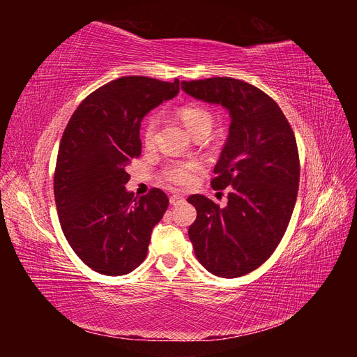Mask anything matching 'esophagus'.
Segmentation results:
<instances>
[{
	"label": "esophagus",
	"instance_id": "1",
	"mask_svg": "<svg viewBox=\"0 0 357 357\" xmlns=\"http://www.w3.org/2000/svg\"><path fill=\"white\" fill-rule=\"evenodd\" d=\"M183 201H185V198H183L181 195H178V193H174V195L169 197V204L171 205H178Z\"/></svg>",
	"mask_w": 357,
	"mask_h": 357
}]
</instances>
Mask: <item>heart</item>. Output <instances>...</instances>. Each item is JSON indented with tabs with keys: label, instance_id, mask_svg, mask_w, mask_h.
Segmentation results:
<instances>
[{
	"label": "heart",
	"instance_id": "1",
	"mask_svg": "<svg viewBox=\"0 0 357 357\" xmlns=\"http://www.w3.org/2000/svg\"><path fill=\"white\" fill-rule=\"evenodd\" d=\"M178 117L193 137L208 135L214 125V114L199 102L183 104L178 109ZM156 119H147L143 128V143L147 149H152L156 143ZM201 168L202 164L199 160H172L162 169V176L171 185L189 188L195 183Z\"/></svg>",
	"mask_w": 357,
	"mask_h": 357
}]
</instances>
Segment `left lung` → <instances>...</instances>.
<instances>
[{
  "label": "left lung",
  "instance_id": "obj_1",
  "mask_svg": "<svg viewBox=\"0 0 357 357\" xmlns=\"http://www.w3.org/2000/svg\"><path fill=\"white\" fill-rule=\"evenodd\" d=\"M181 89L229 110L231 126L211 188H228V205L202 195L189 238L201 265L218 277L255 271L274 253L287 229L299 188L296 138L277 102L256 86L232 77L181 82Z\"/></svg>",
  "mask_w": 357,
  "mask_h": 357
}]
</instances>
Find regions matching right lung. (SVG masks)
<instances>
[{
	"instance_id": "add662e5",
	"label": "right lung",
	"mask_w": 357,
	"mask_h": 357,
	"mask_svg": "<svg viewBox=\"0 0 357 357\" xmlns=\"http://www.w3.org/2000/svg\"><path fill=\"white\" fill-rule=\"evenodd\" d=\"M180 80L128 75L80 102L62 134L53 192L63 235L74 253L104 275L134 271L147 256L153 226L168 208L158 188L138 198L126 192L129 160L142 155L139 125Z\"/></svg>"
}]
</instances>
